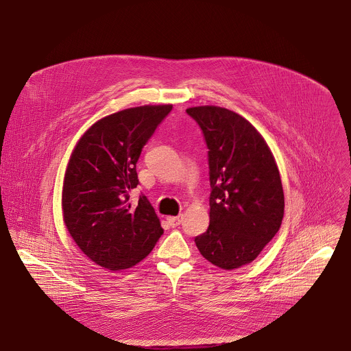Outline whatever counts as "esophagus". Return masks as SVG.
<instances>
[{
    "mask_svg": "<svg viewBox=\"0 0 351 351\" xmlns=\"http://www.w3.org/2000/svg\"><path fill=\"white\" fill-rule=\"evenodd\" d=\"M167 221H168V223H169L172 228H175V226H179V225L182 223L183 217H182V215H178V217H168Z\"/></svg>",
    "mask_w": 351,
    "mask_h": 351,
    "instance_id": "34e87169",
    "label": "esophagus"
}]
</instances>
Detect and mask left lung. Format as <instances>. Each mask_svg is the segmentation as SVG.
<instances>
[{
	"label": "left lung",
	"mask_w": 351,
	"mask_h": 351,
	"mask_svg": "<svg viewBox=\"0 0 351 351\" xmlns=\"http://www.w3.org/2000/svg\"><path fill=\"white\" fill-rule=\"evenodd\" d=\"M208 145L210 225L194 239L213 265L232 271L253 263L278 233L285 195L275 157L241 115L215 106L186 110Z\"/></svg>",
	"instance_id": "8db88e82"
}]
</instances>
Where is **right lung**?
I'll return each mask as SVG.
<instances>
[{"label":"right lung","mask_w":351,"mask_h":351,"mask_svg":"<svg viewBox=\"0 0 351 351\" xmlns=\"http://www.w3.org/2000/svg\"><path fill=\"white\" fill-rule=\"evenodd\" d=\"M172 104L141 106L107 115L77 140L62 186L64 223L93 263L128 269L145 258L164 233L145 195L134 207L129 191L138 184L141 148Z\"/></svg>","instance_id":"add662e5"}]
</instances>
